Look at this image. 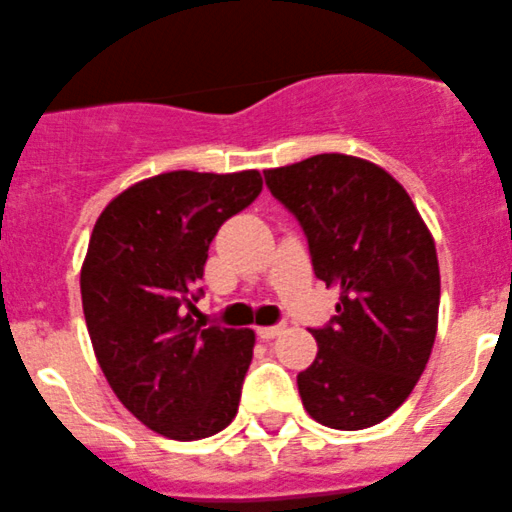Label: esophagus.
Segmentation results:
<instances>
[{
    "mask_svg": "<svg viewBox=\"0 0 512 512\" xmlns=\"http://www.w3.org/2000/svg\"><path fill=\"white\" fill-rule=\"evenodd\" d=\"M283 331L285 326H260L257 328V336H260L262 341H272V338H278Z\"/></svg>",
    "mask_w": 512,
    "mask_h": 512,
    "instance_id": "1",
    "label": "esophagus"
}]
</instances>
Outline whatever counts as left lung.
<instances>
[{"instance_id":"left-lung-1","label":"left lung","mask_w":512,"mask_h":512,"mask_svg":"<svg viewBox=\"0 0 512 512\" xmlns=\"http://www.w3.org/2000/svg\"><path fill=\"white\" fill-rule=\"evenodd\" d=\"M308 237L315 278L341 290L315 328V361L298 374L303 407L323 427L356 432L407 401L432 353L439 262L407 189L381 166L318 154L265 171Z\"/></svg>"}]
</instances>
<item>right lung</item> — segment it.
Instances as JSON below:
<instances>
[{"mask_svg": "<svg viewBox=\"0 0 512 512\" xmlns=\"http://www.w3.org/2000/svg\"><path fill=\"white\" fill-rule=\"evenodd\" d=\"M262 191L260 171H169L100 212L80 270L95 358L113 394L148 429L179 442L222 432L252 361L250 328L194 321L209 245Z\"/></svg>", "mask_w": 512, "mask_h": 512, "instance_id": "right-lung-1", "label": "right lung"}]
</instances>
